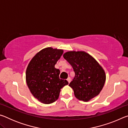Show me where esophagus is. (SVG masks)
<instances>
[{
	"label": "esophagus",
	"mask_w": 128,
	"mask_h": 128,
	"mask_svg": "<svg viewBox=\"0 0 128 128\" xmlns=\"http://www.w3.org/2000/svg\"><path fill=\"white\" fill-rule=\"evenodd\" d=\"M70 80H71V79H70V77H68V78H67V81H68V83H70Z\"/></svg>",
	"instance_id": "1"
}]
</instances>
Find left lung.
Listing matches in <instances>:
<instances>
[{"mask_svg":"<svg viewBox=\"0 0 128 128\" xmlns=\"http://www.w3.org/2000/svg\"><path fill=\"white\" fill-rule=\"evenodd\" d=\"M63 57L73 67L75 76L69 86L76 98L88 102L102 90L106 76L102 67L92 56L85 51H68Z\"/></svg>","mask_w":128,"mask_h":128,"instance_id":"obj_1","label":"left lung"}]
</instances>
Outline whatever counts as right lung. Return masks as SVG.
<instances>
[{
	"mask_svg": "<svg viewBox=\"0 0 128 128\" xmlns=\"http://www.w3.org/2000/svg\"><path fill=\"white\" fill-rule=\"evenodd\" d=\"M61 49L47 47L36 54L26 70V81L34 98L43 104H51L59 98L61 88L68 84L60 79V70L55 65L63 54Z\"/></svg>",
	"mask_w": 128,
	"mask_h": 128,
	"instance_id": "1",
	"label": "right lung"
}]
</instances>
